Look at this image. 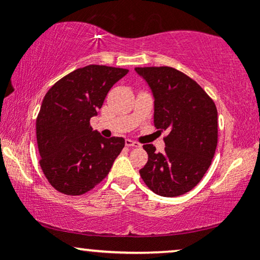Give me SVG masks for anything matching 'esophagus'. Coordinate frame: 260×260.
I'll return each mask as SVG.
<instances>
[{"label": "esophagus", "mask_w": 260, "mask_h": 260, "mask_svg": "<svg viewBox=\"0 0 260 260\" xmlns=\"http://www.w3.org/2000/svg\"><path fill=\"white\" fill-rule=\"evenodd\" d=\"M126 145H127V147H134V148L140 147L139 143L134 142V140H131V139H126Z\"/></svg>", "instance_id": "esophagus-1"}]
</instances>
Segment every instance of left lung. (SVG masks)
Segmentation results:
<instances>
[{
  "label": "left lung",
  "mask_w": 260,
  "mask_h": 260,
  "mask_svg": "<svg viewBox=\"0 0 260 260\" xmlns=\"http://www.w3.org/2000/svg\"><path fill=\"white\" fill-rule=\"evenodd\" d=\"M154 98V126L168 131L165 151L144 145L148 162L140 177L154 193L178 197L193 189L213 160L217 111L198 83L171 67H137Z\"/></svg>",
  "instance_id": "1"
}]
</instances>
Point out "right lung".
Masks as SVG:
<instances>
[{
    "label": "right lung",
    "mask_w": 260,
    "mask_h": 260,
    "mask_svg": "<svg viewBox=\"0 0 260 260\" xmlns=\"http://www.w3.org/2000/svg\"><path fill=\"white\" fill-rule=\"evenodd\" d=\"M128 73L90 64L67 74L45 95L37 120L40 166L51 186L80 196L106 177L124 147L122 137L104 138L92 131L107 92Z\"/></svg>",
    "instance_id": "obj_1"
}]
</instances>
